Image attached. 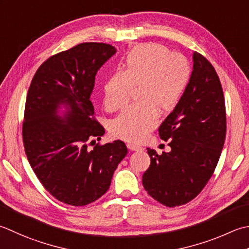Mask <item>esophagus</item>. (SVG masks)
<instances>
[{
	"label": "esophagus",
	"mask_w": 249,
	"mask_h": 249,
	"mask_svg": "<svg viewBox=\"0 0 249 249\" xmlns=\"http://www.w3.org/2000/svg\"><path fill=\"white\" fill-rule=\"evenodd\" d=\"M127 148L130 151H142L143 150V148L140 147V145H136V144H133V143H128Z\"/></svg>",
	"instance_id": "34e87169"
}]
</instances>
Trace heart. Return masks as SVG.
<instances>
[{
  "instance_id": "b5f03b06",
  "label": "heart",
  "mask_w": 249,
  "mask_h": 249,
  "mask_svg": "<svg viewBox=\"0 0 249 249\" xmlns=\"http://www.w3.org/2000/svg\"><path fill=\"white\" fill-rule=\"evenodd\" d=\"M191 80V67L181 55L158 43L131 50L124 70L115 71L104 85V105L115 112L127 105L131 89L139 87L140 104L126 109L112 124V134L128 142H140L159 123V111L176 109Z\"/></svg>"
}]
</instances>
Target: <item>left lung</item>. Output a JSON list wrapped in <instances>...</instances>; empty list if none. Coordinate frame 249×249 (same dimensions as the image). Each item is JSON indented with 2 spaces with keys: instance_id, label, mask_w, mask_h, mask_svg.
I'll return each mask as SVG.
<instances>
[{
  "instance_id": "obj_1",
  "label": "left lung",
  "mask_w": 249,
  "mask_h": 249,
  "mask_svg": "<svg viewBox=\"0 0 249 249\" xmlns=\"http://www.w3.org/2000/svg\"><path fill=\"white\" fill-rule=\"evenodd\" d=\"M225 97L215 68L193 53L191 80L181 101L159 128L160 139L169 140V152L151 159L142 176L145 191L167 207L196 197L213 176L226 139Z\"/></svg>"
}]
</instances>
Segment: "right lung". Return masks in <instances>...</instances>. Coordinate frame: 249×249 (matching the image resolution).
I'll return each instance as SVG.
<instances>
[{
	"mask_svg": "<svg viewBox=\"0 0 249 249\" xmlns=\"http://www.w3.org/2000/svg\"><path fill=\"white\" fill-rule=\"evenodd\" d=\"M115 53L106 43L79 44L44 61L29 87L24 151L43 187L68 205L84 206L104 196L127 154L121 140L89 148L105 134L89 100L95 76Z\"/></svg>",
	"mask_w": 249,
	"mask_h": 249,
	"instance_id": "obj_1",
	"label": "right lung"
}]
</instances>
